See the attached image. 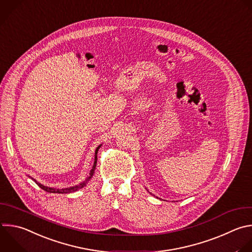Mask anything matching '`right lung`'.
<instances>
[{"label": "right lung", "mask_w": 252, "mask_h": 252, "mask_svg": "<svg viewBox=\"0 0 252 252\" xmlns=\"http://www.w3.org/2000/svg\"><path fill=\"white\" fill-rule=\"evenodd\" d=\"M101 147V145L100 146H98L97 147V149H96V151H95V161H94V165H93V168L91 169V172H90V177L89 178H87V180L85 181V182H83V183H81L80 185H78V186H74V187H70V188H65V189H54V188H48V187H46V186H43V185H41L40 183H38V182H36L34 179V181H35V183L42 189V190H44V191H46V192H49V193H58V194H66V193H71V192H76V191H78L79 189H81V188H83L84 186L86 185V183L90 180V178L93 176V174H94V170H95V168H96V164H97V159H98V157H97V153H98V150H99V148Z\"/></svg>", "instance_id": "obj_1"}]
</instances>
